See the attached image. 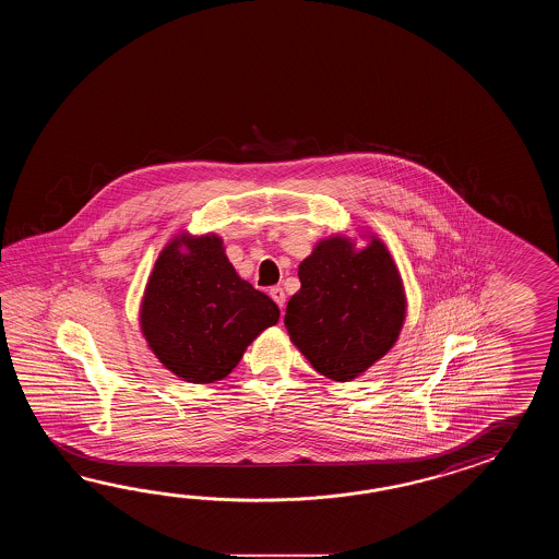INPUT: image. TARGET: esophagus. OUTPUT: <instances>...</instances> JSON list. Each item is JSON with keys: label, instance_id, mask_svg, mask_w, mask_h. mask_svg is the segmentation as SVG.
Returning <instances> with one entry per match:
<instances>
[{"label": "esophagus", "instance_id": "1", "mask_svg": "<svg viewBox=\"0 0 559 559\" xmlns=\"http://www.w3.org/2000/svg\"><path fill=\"white\" fill-rule=\"evenodd\" d=\"M270 296H272V299H274L275 304L280 306V309H284L285 294L284 289H282L280 285H275V287H272V289H270Z\"/></svg>", "mask_w": 559, "mask_h": 559}]
</instances>
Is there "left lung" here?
Here are the masks:
<instances>
[{
  "mask_svg": "<svg viewBox=\"0 0 559 559\" xmlns=\"http://www.w3.org/2000/svg\"><path fill=\"white\" fill-rule=\"evenodd\" d=\"M297 275L301 289L287 301L285 330L321 376L354 380L392 349L404 285L380 239L361 251L342 236L323 239Z\"/></svg>",
  "mask_w": 559,
  "mask_h": 559,
  "instance_id": "left-lung-1",
  "label": "left lung"
}]
</instances>
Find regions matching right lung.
Returning a JSON list of instances; mask_svg holds the SVG:
<instances>
[{"instance_id": "1", "label": "right lung", "mask_w": 559, "mask_h": 559, "mask_svg": "<svg viewBox=\"0 0 559 559\" xmlns=\"http://www.w3.org/2000/svg\"><path fill=\"white\" fill-rule=\"evenodd\" d=\"M186 245L188 252H181ZM142 330L157 359L191 383L236 368L246 347L275 325L280 309L241 280L215 236H181L159 253L145 287Z\"/></svg>"}]
</instances>
